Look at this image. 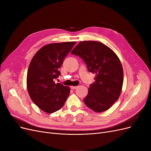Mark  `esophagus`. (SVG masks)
<instances>
[{"label":"esophagus","instance_id":"34e87169","mask_svg":"<svg viewBox=\"0 0 151 151\" xmlns=\"http://www.w3.org/2000/svg\"><path fill=\"white\" fill-rule=\"evenodd\" d=\"M77 88V86H70V89H76Z\"/></svg>","mask_w":151,"mask_h":151}]
</instances>
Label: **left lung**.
Masks as SVG:
<instances>
[{"mask_svg":"<svg viewBox=\"0 0 151 151\" xmlns=\"http://www.w3.org/2000/svg\"><path fill=\"white\" fill-rule=\"evenodd\" d=\"M71 53L83 58L88 70L96 74L95 82L84 99L86 106L97 113L110 108L119 98L123 83V67L116 54L94 41L80 42Z\"/></svg>","mask_w":151,"mask_h":151,"instance_id":"1","label":"left lung"}]
</instances>
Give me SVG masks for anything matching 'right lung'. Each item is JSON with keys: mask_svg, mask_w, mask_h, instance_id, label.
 <instances>
[{"mask_svg": "<svg viewBox=\"0 0 151 151\" xmlns=\"http://www.w3.org/2000/svg\"><path fill=\"white\" fill-rule=\"evenodd\" d=\"M76 42L45 45L35 53L27 74V89L33 102L42 111L52 113L60 109L69 95L70 88L55 81L58 68Z\"/></svg>", "mask_w": 151, "mask_h": 151, "instance_id": "1", "label": "right lung"}]
</instances>
